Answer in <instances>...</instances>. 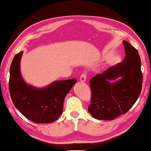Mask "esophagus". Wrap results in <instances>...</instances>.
Segmentation results:
<instances>
[{"label": "esophagus", "instance_id": "obj_1", "mask_svg": "<svg viewBox=\"0 0 151 151\" xmlns=\"http://www.w3.org/2000/svg\"><path fill=\"white\" fill-rule=\"evenodd\" d=\"M86 78H87V75L85 73H82V74L80 76V81L81 82H84L86 81Z\"/></svg>", "mask_w": 151, "mask_h": 151}]
</instances>
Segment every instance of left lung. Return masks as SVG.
Segmentation results:
<instances>
[{
	"label": "left lung",
	"instance_id": "1",
	"mask_svg": "<svg viewBox=\"0 0 151 151\" xmlns=\"http://www.w3.org/2000/svg\"><path fill=\"white\" fill-rule=\"evenodd\" d=\"M126 52L124 61L107 69L90 79L91 90V104L88 111L98 120H112L126 114L140 95L143 74L141 62L137 50L128 42L123 41ZM119 76L122 78L115 83Z\"/></svg>",
	"mask_w": 151,
	"mask_h": 151
}]
</instances>
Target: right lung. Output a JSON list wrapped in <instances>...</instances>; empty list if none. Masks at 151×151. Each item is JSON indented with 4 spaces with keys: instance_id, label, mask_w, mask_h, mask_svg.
Here are the masks:
<instances>
[{
    "instance_id": "obj_1",
    "label": "right lung",
    "mask_w": 151,
    "mask_h": 151,
    "mask_svg": "<svg viewBox=\"0 0 151 151\" xmlns=\"http://www.w3.org/2000/svg\"><path fill=\"white\" fill-rule=\"evenodd\" d=\"M22 54H16L10 66L9 91L14 106L25 118L35 123L56 120L62 113L65 96L77 82L76 78L56 81L41 89L27 85L19 70Z\"/></svg>"
}]
</instances>
